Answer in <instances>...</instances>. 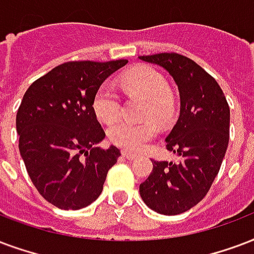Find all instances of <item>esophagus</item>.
Here are the masks:
<instances>
[{
  "label": "esophagus",
  "mask_w": 254,
  "mask_h": 254,
  "mask_svg": "<svg viewBox=\"0 0 254 254\" xmlns=\"http://www.w3.org/2000/svg\"><path fill=\"white\" fill-rule=\"evenodd\" d=\"M123 156L125 158H127V160H135V158H137L135 154H133V153L130 152H127V150H123Z\"/></svg>",
  "instance_id": "1"
}]
</instances>
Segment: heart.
Wrapping results in <instances>:
<instances>
[{
	"instance_id": "b5f03b06",
	"label": "heart",
	"mask_w": 254,
	"mask_h": 254,
	"mask_svg": "<svg viewBox=\"0 0 254 254\" xmlns=\"http://www.w3.org/2000/svg\"><path fill=\"white\" fill-rule=\"evenodd\" d=\"M121 84L131 96H140L148 101L144 116L153 117L158 124H166L172 119L174 104L169 85L164 75L154 67L137 66L123 75ZM93 110L102 123H110L120 116L121 102L117 92L110 84H102L93 98ZM156 135V127L152 121L130 123L120 120L108 129V137L113 144L131 152L145 148Z\"/></svg>"
}]
</instances>
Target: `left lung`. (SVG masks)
<instances>
[{"mask_svg":"<svg viewBox=\"0 0 254 254\" xmlns=\"http://www.w3.org/2000/svg\"><path fill=\"white\" fill-rule=\"evenodd\" d=\"M138 58L164 67L179 88L180 116L165 142L180 161H152V173L140 185L149 208L174 216L198 204L218 174L229 142V105L217 81L190 58L177 53Z\"/></svg>","mask_w":254,"mask_h":254,"instance_id":"1","label":"left lung"}]
</instances>
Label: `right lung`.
I'll list each match as a JSON object with an SVG mask.
<instances>
[{
  "instance_id": "1",
  "label": "right lung",
  "mask_w": 254,
  "mask_h": 254,
  "mask_svg": "<svg viewBox=\"0 0 254 254\" xmlns=\"http://www.w3.org/2000/svg\"><path fill=\"white\" fill-rule=\"evenodd\" d=\"M127 64L65 63L34 81L24 94L15 117L19 153L37 190L57 208L77 210L96 201L108 170L121 156L114 145L96 146L105 131L93 98L104 81Z\"/></svg>"
}]
</instances>
